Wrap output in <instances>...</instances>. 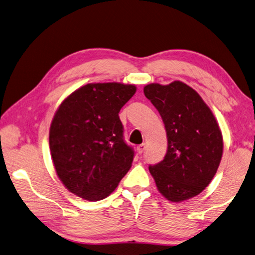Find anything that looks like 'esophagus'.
Wrapping results in <instances>:
<instances>
[{"mask_svg":"<svg viewBox=\"0 0 255 255\" xmlns=\"http://www.w3.org/2000/svg\"><path fill=\"white\" fill-rule=\"evenodd\" d=\"M145 149H146V145L145 143H141V145H139V146H137V152L139 155H141L143 151H145Z\"/></svg>","mask_w":255,"mask_h":255,"instance_id":"obj_1","label":"esophagus"}]
</instances>
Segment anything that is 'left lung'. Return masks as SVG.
<instances>
[{"label": "left lung", "instance_id": "8db88e82", "mask_svg": "<svg viewBox=\"0 0 255 255\" xmlns=\"http://www.w3.org/2000/svg\"><path fill=\"white\" fill-rule=\"evenodd\" d=\"M146 98L158 110L167 135V152L149 166L157 189L170 202H183L208 186L223 155V137L210 107L182 81L149 83Z\"/></svg>", "mask_w": 255, "mask_h": 255}]
</instances>
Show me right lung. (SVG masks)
<instances>
[{
	"label": "right lung",
	"instance_id": "right-lung-1",
	"mask_svg": "<svg viewBox=\"0 0 255 255\" xmlns=\"http://www.w3.org/2000/svg\"><path fill=\"white\" fill-rule=\"evenodd\" d=\"M135 85L88 83L59 106L49 131L55 172L68 191L96 202L112 194L131 167L133 150L119 119Z\"/></svg>",
	"mask_w": 255,
	"mask_h": 255
}]
</instances>
